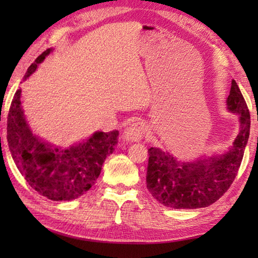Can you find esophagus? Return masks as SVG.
Returning a JSON list of instances; mask_svg holds the SVG:
<instances>
[{"label":"esophagus","mask_w":258,"mask_h":258,"mask_svg":"<svg viewBox=\"0 0 258 258\" xmlns=\"http://www.w3.org/2000/svg\"><path fill=\"white\" fill-rule=\"evenodd\" d=\"M146 132H147L146 125L141 123V121H138V123H133L130 127L126 128V131L123 134V138L125 141L138 142L145 137Z\"/></svg>","instance_id":"esophagus-1"}]
</instances>
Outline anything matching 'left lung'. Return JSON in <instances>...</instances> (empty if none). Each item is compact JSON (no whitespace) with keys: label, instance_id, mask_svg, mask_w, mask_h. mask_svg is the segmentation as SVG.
Returning a JSON list of instances; mask_svg holds the SVG:
<instances>
[{"label":"left lung","instance_id":"obj_1","mask_svg":"<svg viewBox=\"0 0 258 258\" xmlns=\"http://www.w3.org/2000/svg\"><path fill=\"white\" fill-rule=\"evenodd\" d=\"M238 113L240 132L226 154L196 161H180L159 148H150L147 187L152 197L171 208L207 207L220 199L237 176L250 131V113L234 80L226 100Z\"/></svg>","mask_w":258,"mask_h":258}]
</instances>
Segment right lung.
Wrapping results in <instances>:
<instances>
[{"instance_id": "right-lung-1", "label": "right lung", "mask_w": 258, "mask_h": 258, "mask_svg": "<svg viewBox=\"0 0 258 258\" xmlns=\"http://www.w3.org/2000/svg\"><path fill=\"white\" fill-rule=\"evenodd\" d=\"M52 50L38 55L25 80L36 71ZM21 89L17 90L8 115L9 149L21 175L38 194L53 202L73 200L91 189L101 173L102 164L118 142V131L97 132L85 142L68 149L54 148L30 131L21 108Z\"/></svg>"}]
</instances>
